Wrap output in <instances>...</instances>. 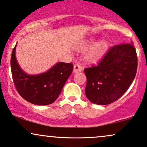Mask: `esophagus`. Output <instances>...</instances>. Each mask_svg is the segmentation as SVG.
<instances>
[{
    "mask_svg": "<svg viewBox=\"0 0 147 147\" xmlns=\"http://www.w3.org/2000/svg\"><path fill=\"white\" fill-rule=\"evenodd\" d=\"M82 71V67L80 66L78 64H75L74 66V73H78V72H80Z\"/></svg>",
    "mask_w": 147,
    "mask_h": 147,
    "instance_id": "esophagus-1",
    "label": "esophagus"
}]
</instances>
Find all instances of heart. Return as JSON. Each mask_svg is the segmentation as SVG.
<instances>
[{
    "label": "heart",
    "instance_id": "b5f03b06",
    "mask_svg": "<svg viewBox=\"0 0 147 147\" xmlns=\"http://www.w3.org/2000/svg\"><path fill=\"white\" fill-rule=\"evenodd\" d=\"M95 44H96V42L92 40L89 41L86 45L87 48L94 47L87 55V59L90 62H96L100 59L108 49V43L105 40L100 41L96 45Z\"/></svg>",
    "mask_w": 147,
    "mask_h": 147
}]
</instances>
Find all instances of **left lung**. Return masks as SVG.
<instances>
[{
	"instance_id": "8db88e82",
	"label": "left lung",
	"mask_w": 147,
	"mask_h": 147,
	"mask_svg": "<svg viewBox=\"0 0 147 147\" xmlns=\"http://www.w3.org/2000/svg\"><path fill=\"white\" fill-rule=\"evenodd\" d=\"M137 68V53L132 44L113 46L98 65L84 69L87 76L86 96L91 102L100 105L116 101L131 84Z\"/></svg>"
}]
</instances>
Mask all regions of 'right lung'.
Segmentation results:
<instances>
[{"label": "right lung", "mask_w": 147, "mask_h": 147, "mask_svg": "<svg viewBox=\"0 0 147 147\" xmlns=\"http://www.w3.org/2000/svg\"><path fill=\"white\" fill-rule=\"evenodd\" d=\"M15 47L11 56L12 78L16 89L25 100L36 105L53 103L59 96L65 82L73 71L72 63H58L49 71L39 75L29 76L19 67L15 56Z\"/></svg>", "instance_id": "right-lung-1"}]
</instances>
